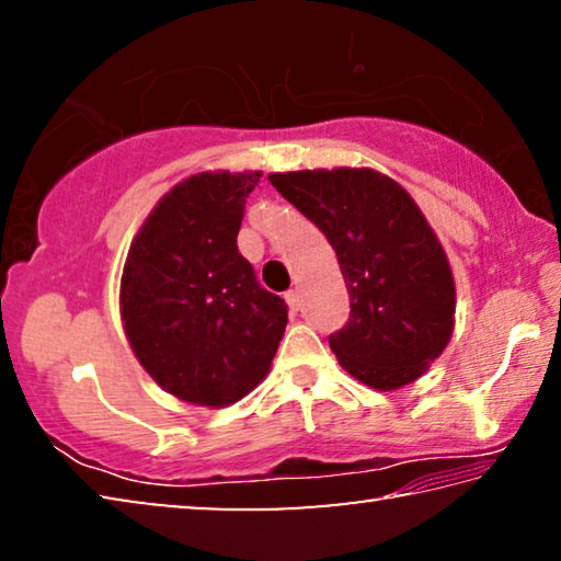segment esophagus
I'll return each instance as SVG.
<instances>
[{"instance_id":"esophagus-1","label":"esophagus","mask_w":561,"mask_h":561,"mask_svg":"<svg viewBox=\"0 0 561 561\" xmlns=\"http://www.w3.org/2000/svg\"><path fill=\"white\" fill-rule=\"evenodd\" d=\"M284 299H287V304H289V309H294V311H299V307H301V297H299V289H289L287 294H284Z\"/></svg>"}]
</instances>
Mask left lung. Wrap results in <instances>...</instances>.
<instances>
[{
  "label": "left lung",
  "mask_w": 561,
  "mask_h": 561,
  "mask_svg": "<svg viewBox=\"0 0 561 561\" xmlns=\"http://www.w3.org/2000/svg\"><path fill=\"white\" fill-rule=\"evenodd\" d=\"M270 183L339 257L351 301L346 327L329 336L339 364L378 391L421 378L455 324L450 264L421 207L371 168L272 173Z\"/></svg>",
  "instance_id": "obj_1"
}]
</instances>
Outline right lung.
<instances>
[{
	"instance_id": "obj_1",
	"label": "right lung",
	"mask_w": 561,
	"mask_h": 561,
	"mask_svg": "<svg viewBox=\"0 0 561 561\" xmlns=\"http://www.w3.org/2000/svg\"><path fill=\"white\" fill-rule=\"evenodd\" d=\"M260 170L197 173L178 183L130 242L121 319L153 381L195 405L225 408L267 376L287 304L260 287L237 250Z\"/></svg>"
}]
</instances>
